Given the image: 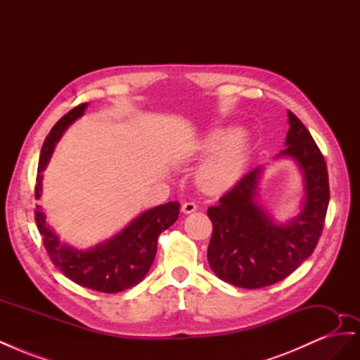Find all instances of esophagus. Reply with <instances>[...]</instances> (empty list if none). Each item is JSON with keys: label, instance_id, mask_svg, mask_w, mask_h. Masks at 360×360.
<instances>
[{"label": "esophagus", "instance_id": "obj_1", "mask_svg": "<svg viewBox=\"0 0 360 360\" xmlns=\"http://www.w3.org/2000/svg\"><path fill=\"white\" fill-rule=\"evenodd\" d=\"M195 210H197V205H195L193 202H183V204H181V212H183L184 214H191V213H193Z\"/></svg>", "mask_w": 360, "mask_h": 360}]
</instances>
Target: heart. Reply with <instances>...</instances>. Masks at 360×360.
Listing matches in <instances>:
<instances>
[{"label": "heart", "mask_w": 360, "mask_h": 360, "mask_svg": "<svg viewBox=\"0 0 360 360\" xmlns=\"http://www.w3.org/2000/svg\"><path fill=\"white\" fill-rule=\"evenodd\" d=\"M217 149L220 151L207 159L197 172L198 184L207 192H222L234 186L246 165L248 141L243 134H236V130L231 129H219L201 141L204 153H212Z\"/></svg>", "instance_id": "heart-1"}]
</instances>
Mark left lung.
<instances>
[{
    "label": "left lung",
    "instance_id": "1",
    "mask_svg": "<svg viewBox=\"0 0 360 360\" xmlns=\"http://www.w3.org/2000/svg\"><path fill=\"white\" fill-rule=\"evenodd\" d=\"M288 124L285 148L276 159H291L300 169V213L281 224L258 202L263 165L245 174L207 210L213 224L207 259L214 275L231 285L254 290L285 279L314 252L321 236L329 205L328 167L309 130L291 111Z\"/></svg>",
    "mask_w": 360,
    "mask_h": 360
}]
</instances>
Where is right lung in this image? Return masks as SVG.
Instances as JSON below:
<instances>
[{
  "label": "right lung",
  "instance_id": "obj_1",
  "mask_svg": "<svg viewBox=\"0 0 360 360\" xmlns=\"http://www.w3.org/2000/svg\"><path fill=\"white\" fill-rule=\"evenodd\" d=\"M89 103L73 108L52 127L41 147L36 179V198L41 197V180L56 144L66 129L84 115ZM180 204L171 201L146 210L122 231L90 249H78L60 240L46 222L41 207H36V224L51 261L75 284L101 292H120L139 284L153 264L158 237L177 221Z\"/></svg>",
  "mask_w": 360,
  "mask_h": 360
}]
</instances>
